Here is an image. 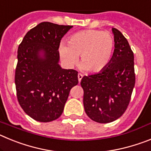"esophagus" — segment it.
Masks as SVG:
<instances>
[{
  "label": "esophagus",
  "mask_w": 151,
  "mask_h": 151,
  "mask_svg": "<svg viewBox=\"0 0 151 151\" xmlns=\"http://www.w3.org/2000/svg\"><path fill=\"white\" fill-rule=\"evenodd\" d=\"M82 77H83V75L81 74V73H78V82H81V80H82Z\"/></svg>",
  "instance_id": "34e87169"
}]
</instances>
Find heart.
Returning a JSON list of instances; mask_svg holds the SVG:
<instances>
[{"mask_svg": "<svg viewBox=\"0 0 151 151\" xmlns=\"http://www.w3.org/2000/svg\"><path fill=\"white\" fill-rule=\"evenodd\" d=\"M115 40L110 33L100 30L88 29L78 32L69 38L68 45L61 44L60 54L66 66L76 64L78 57L82 69L91 73H101L113 59Z\"/></svg>", "mask_w": 151, "mask_h": 151, "instance_id": "1", "label": "heart"}]
</instances>
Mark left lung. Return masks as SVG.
<instances>
[{
  "label": "left lung",
  "mask_w": 151,
  "mask_h": 151,
  "mask_svg": "<svg viewBox=\"0 0 151 151\" xmlns=\"http://www.w3.org/2000/svg\"><path fill=\"white\" fill-rule=\"evenodd\" d=\"M112 32L115 50L109 66L81 81L85 113L99 123L113 122L125 113L135 84L134 54L123 35L115 28Z\"/></svg>",
  "instance_id": "8db88e82"
}]
</instances>
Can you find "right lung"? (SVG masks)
I'll return each instance as SVG.
<instances>
[{
	"label": "right lung",
	"mask_w": 151,
	"mask_h": 151,
	"mask_svg": "<svg viewBox=\"0 0 151 151\" xmlns=\"http://www.w3.org/2000/svg\"><path fill=\"white\" fill-rule=\"evenodd\" d=\"M72 26L41 22L26 33L18 47L15 84L19 104L38 122L59 118L78 72L59 65L61 38Z\"/></svg>",
	"instance_id": "obj_1"
}]
</instances>
